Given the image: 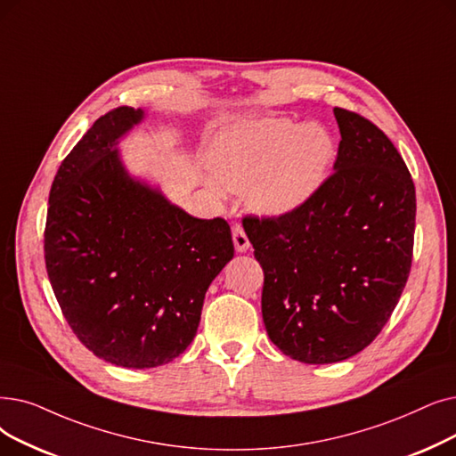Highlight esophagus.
Wrapping results in <instances>:
<instances>
[{"mask_svg": "<svg viewBox=\"0 0 456 456\" xmlns=\"http://www.w3.org/2000/svg\"><path fill=\"white\" fill-rule=\"evenodd\" d=\"M232 242H234V248L236 251H248L249 249V240H248V234L244 232L242 225L240 224H234L232 225Z\"/></svg>", "mask_w": 456, "mask_h": 456, "instance_id": "1", "label": "esophagus"}]
</instances>
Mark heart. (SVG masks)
<instances>
[{"instance_id": "1", "label": "heart", "mask_w": 456, "mask_h": 456, "mask_svg": "<svg viewBox=\"0 0 456 456\" xmlns=\"http://www.w3.org/2000/svg\"><path fill=\"white\" fill-rule=\"evenodd\" d=\"M335 143L321 125L259 118L236 125L216 142L212 169L227 190L246 191L248 205L268 216L302 207L324 183Z\"/></svg>"}]
</instances>
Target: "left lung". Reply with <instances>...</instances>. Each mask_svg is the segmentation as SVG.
Segmentation results:
<instances>
[{
  "label": "left lung",
  "instance_id": "8db88e82",
  "mask_svg": "<svg viewBox=\"0 0 456 456\" xmlns=\"http://www.w3.org/2000/svg\"><path fill=\"white\" fill-rule=\"evenodd\" d=\"M333 113V173L296 210L242 222L265 272L268 338L314 365L343 362L382 331L406 287L415 232V186L399 151L363 115Z\"/></svg>",
  "mask_w": 456,
  "mask_h": 456
}]
</instances>
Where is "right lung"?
Returning a JSON list of instances; mask_svg holds the SVG:
<instances>
[{
  "label": "right lung",
  "instance_id": "1",
  "mask_svg": "<svg viewBox=\"0 0 456 456\" xmlns=\"http://www.w3.org/2000/svg\"><path fill=\"white\" fill-rule=\"evenodd\" d=\"M142 118L128 106L96 118L57 169L45 227L48 280L70 330L128 369L188 348L207 289L234 255L224 217H193L126 175L115 143Z\"/></svg>",
  "mask_w": 456,
  "mask_h": 456
}]
</instances>
